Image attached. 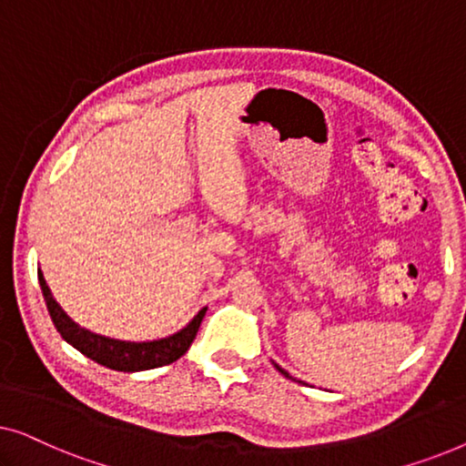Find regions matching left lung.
Here are the masks:
<instances>
[{
	"mask_svg": "<svg viewBox=\"0 0 466 466\" xmlns=\"http://www.w3.org/2000/svg\"><path fill=\"white\" fill-rule=\"evenodd\" d=\"M273 367H276V369H278V371H279V373H282V375H286V378H289V380H295V378H292V375H290L289 371H284V369H282V367H279V365H276V362H273ZM295 381H297V380H295Z\"/></svg>",
	"mask_w": 466,
	"mask_h": 466,
	"instance_id": "left-lung-1",
	"label": "left lung"
}]
</instances>
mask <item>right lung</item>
Listing matches in <instances>:
<instances>
[{"label":"right lung","instance_id":"right-lung-1","mask_svg":"<svg viewBox=\"0 0 466 466\" xmlns=\"http://www.w3.org/2000/svg\"><path fill=\"white\" fill-rule=\"evenodd\" d=\"M37 279H40L44 301H46L48 314L53 318L56 330H59L63 339L69 346L78 350L80 354H85L86 359H91L99 365L114 371H125V373H136V371H148V369H157L163 365H169L180 359L193 343L197 330L201 327L203 316H206L208 308H201L193 316L187 327H182L176 333L161 339H150V341H125V339H114V337H106L93 330L82 329L78 322H74L69 318L59 303L55 301L53 292H50L46 279H44L42 269H37Z\"/></svg>","mask_w":466,"mask_h":466}]
</instances>
